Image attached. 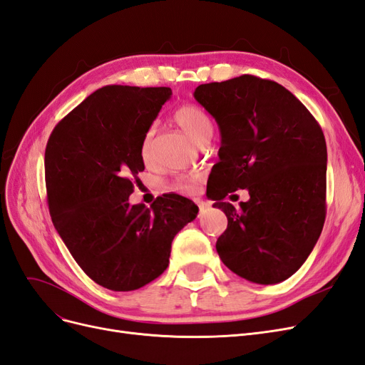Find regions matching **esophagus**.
Instances as JSON below:
<instances>
[{
    "label": "esophagus",
    "mask_w": 365,
    "mask_h": 365,
    "mask_svg": "<svg viewBox=\"0 0 365 365\" xmlns=\"http://www.w3.org/2000/svg\"><path fill=\"white\" fill-rule=\"evenodd\" d=\"M197 207H200V212L204 213V212H207V210L210 208V204L205 202V201H197Z\"/></svg>",
    "instance_id": "34e87169"
}]
</instances>
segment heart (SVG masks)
Returning a JSON list of instances; mask_svg holds the SVG:
<instances>
[{
  "label": "heart",
  "mask_w": 365,
  "mask_h": 365,
  "mask_svg": "<svg viewBox=\"0 0 365 365\" xmlns=\"http://www.w3.org/2000/svg\"><path fill=\"white\" fill-rule=\"evenodd\" d=\"M175 120L187 134H189L197 145H202L205 141H210L213 137V121L210 115L204 111L202 108L196 105H184L176 109ZM153 135L155 130L150 128L145 138L141 143V158L145 161H149L152 158L153 152ZM200 185V176L197 175H185L178 178L175 182V189L181 193H195Z\"/></svg>",
  "instance_id": "obj_1"
}]
</instances>
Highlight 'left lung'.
<instances>
[{"label": "left lung", "instance_id": "8db88e82", "mask_svg": "<svg viewBox=\"0 0 365 365\" xmlns=\"http://www.w3.org/2000/svg\"><path fill=\"white\" fill-rule=\"evenodd\" d=\"M193 96L220 130L210 190L213 207L228 219L216 242L220 260L252 283L289 279L324 225L327 149L322 128L284 86L256 76L204 83ZM239 188L249 190L247 203L236 209L223 202Z\"/></svg>", "mask_w": 365, "mask_h": 365}]
</instances>
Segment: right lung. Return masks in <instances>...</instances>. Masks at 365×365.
<instances>
[{
	"label": "right lung",
	"mask_w": 365,
	"mask_h": 365,
	"mask_svg": "<svg viewBox=\"0 0 365 365\" xmlns=\"http://www.w3.org/2000/svg\"><path fill=\"white\" fill-rule=\"evenodd\" d=\"M170 88L108 85L63 117L46 148L53 224L83 272L111 291L141 288L169 267L172 240L197 215L184 196L129 204L141 143Z\"/></svg>",
	"instance_id": "1"
}]
</instances>
